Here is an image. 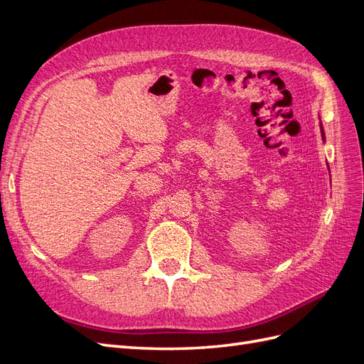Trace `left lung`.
Listing matches in <instances>:
<instances>
[{"label":"left lung","instance_id":"8db88e82","mask_svg":"<svg viewBox=\"0 0 364 364\" xmlns=\"http://www.w3.org/2000/svg\"><path fill=\"white\" fill-rule=\"evenodd\" d=\"M318 124H321V134H322V139H323V142H325L326 138H325V130H323V126H322V121H321V123H318ZM328 170H329V167H328Z\"/></svg>","mask_w":364,"mask_h":364}]
</instances>
